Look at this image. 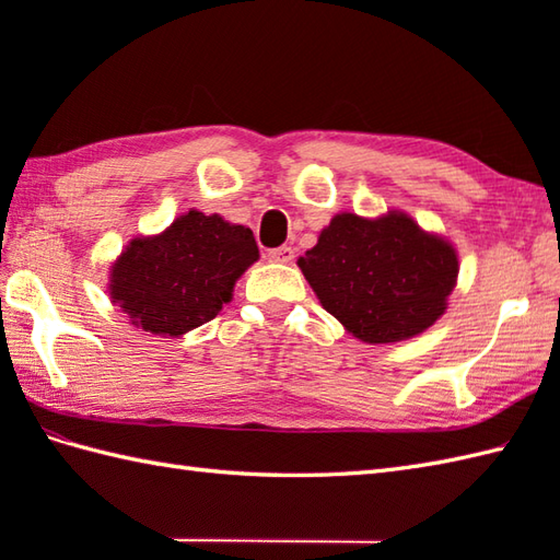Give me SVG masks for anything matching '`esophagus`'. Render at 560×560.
Returning a JSON list of instances; mask_svg holds the SVG:
<instances>
[{
  "mask_svg": "<svg viewBox=\"0 0 560 560\" xmlns=\"http://www.w3.org/2000/svg\"><path fill=\"white\" fill-rule=\"evenodd\" d=\"M267 257H269L271 261H281V265H289V261L293 259V247H291V245L273 247V249H269Z\"/></svg>",
  "mask_w": 560,
  "mask_h": 560,
  "instance_id": "1",
  "label": "esophagus"
}]
</instances>
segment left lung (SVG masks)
I'll use <instances>...</instances> for the list:
<instances>
[{
  "mask_svg": "<svg viewBox=\"0 0 560 560\" xmlns=\"http://www.w3.org/2000/svg\"><path fill=\"white\" fill-rule=\"evenodd\" d=\"M299 267L355 339L392 343L421 335L445 313L459 261L445 237L387 211L380 219L337 213Z\"/></svg>",
  "mask_w": 560,
  "mask_h": 560,
  "instance_id": "left-lung-1",
  "label": "left lung"
}]
</instances>
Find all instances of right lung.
I'll return each instance as SVG.
<instances>
[{
	"instance_id": "right-lung-1",
	"label": "right lung",
	"mask_w": 560,
	"mask_h": 560,
	"mask_svg": "<svg viewBox=\"0 0 560 560\" xmlns=\"http://www.w3.org/2000/svg\"><path fill=\"white\" fill-rule=\"evenodd\" d=\"M257 259L253 231L192 209L159 235L135 237L115 259L108 293L132 325L180 337L231 303L235 281Z\"/></svg>"
}]
</instances>
